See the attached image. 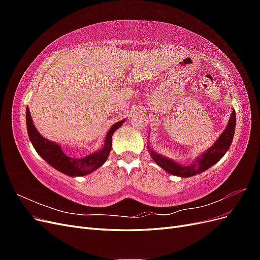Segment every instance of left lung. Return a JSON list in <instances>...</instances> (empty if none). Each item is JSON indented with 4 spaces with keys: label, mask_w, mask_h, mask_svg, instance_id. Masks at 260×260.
<instances>
[{
    "label": "left lung",
    "mask_w": 260,
    "mask_h": 260,
    "mask_svg": "<svg viewBox=\"0 0 260 260\" xmlns=\"http://www.w3.org/2000/svg\"><path fill=\"white\" fill-rule=\"evenodd\" d=\"M235 123H237V117H235V111L232 109L229 122H228L224 131L220 135L216 142L209 148H207L205 152L202 153L198 158L193 160V162L188 165H182L174 159L168 158V157L155 152L154 149L149 146H147L148 151L151 153L153 160L158 165L160 168H162L165 171H167L170 175L181 178H188L195 175H199L201 172L210 168L211 166H214V165L221 159L223 155L228 152V149H229L233 140Z\"/></svg>",
    "instance_id": "1"
}]
</instances>
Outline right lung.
Segmentation results:
<instances>
[{
  "instance_id": "add662e5",
  "label": "right lung",
  "mask_w": 260,
  "mask_h": 260,
  "mask_svg": "<svg viewBox=\"0 0 260 260\" xmlns=\"http://www.w3.org/2000/svg\"><path fill=\"white\" fill-rule=\"evenodd\" d=\"M26 122L29 139L37 153L49 165L69 177H82L100 168L107 158L112 149V137L114 132L124 122V119L114 123L105 137L104 145L99 151L86 155L82 158H75L64 153L58 143L43 138L36 129L29 108H26Z\"/></svg>"
}]
</instances>
